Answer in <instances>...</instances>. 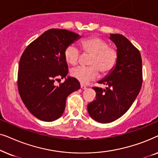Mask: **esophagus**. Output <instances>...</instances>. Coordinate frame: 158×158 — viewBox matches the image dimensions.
<instances>
[{
	"instance_id": "34e87169",
	"label": "esophagus",
	"mask_w": 158,
	"mask_h": 158,
	"mask_svg": "<svg viewBox=\"0 0 158 158\" xmlns=\"http://www.w3.org/2000/svg\"><path fill=\"white\" fill-rule=\"evenodd\" d=\"M81 88H82V89H85L86 88V86L84 85V84L83 83H81Z\"/></svg>"
}]
</instances>
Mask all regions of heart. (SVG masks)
Wrapping results in <instances>:
<instances>
[{
  "label": "heart",
  "instance_id": "obj_1",
  "mask_svg": "<svg viewBox=\"0 0 158 158\" xmlns=\"http://www.w3.org/2000/svg\"><path fill=\"white\" fill-rule=\"evenodd\" d=\"M81 48L84 55H90L88 64L90 66H78L70 70L71 76L83 83L96 78L101 75L109 74L114 70L118 60V52L109 46L106 40L98 36H90L82 40ZM65 61L71 65H76L81 60V53L74 44H70L64 51Z\"/></svg>",
  "mask_w": 158,
  "mask_h": 158
}]
</instances>
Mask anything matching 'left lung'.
Returning <instances> with one entry per match:
<instances>
[{"mask_svg":"<svg viewBox=\"0 0 158 158\" xmlns=\"http://www.w3.org/2000/svg\"><path fill=\"white\" fill-rule=\"evenodd\" d=\"M118 52L113 70L98 83L106 89L94 87L96 99L88 104L89 115L100 123L114 122L128 111L139 94L142 83V62L139 51L124 36L110 34Z\"/></svg>","mask_w":158,"mask_h":158,"instance_id":"obj_1","label":"left lung"}]
</instances>
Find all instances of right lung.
Segmentation results:
<instances>
[{"label": "right lung", "instance_id": "obj_1", "mask_svg": "<svg viewBox=\"0 0 158 158\" xmlns=\"http://www.w3.org/2000/svg\"><path fill=\"white\" fill-rule=\"evenodd\" d=\"M81 38L66 29L47 30L28 45L19 65L18 89L27 109L39 119L52 122L64 113L66 98L81 88L79 81L68 77L64 51Z\"/></svg>", "mask_w": 158, "mask_h": 158}]
</instances>
